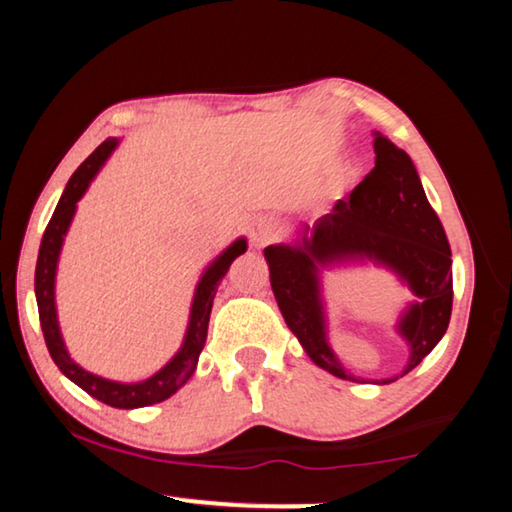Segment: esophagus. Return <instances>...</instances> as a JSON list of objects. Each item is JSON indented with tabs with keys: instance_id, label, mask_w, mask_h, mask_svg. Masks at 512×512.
I'll use <instances>...</instances> for the list:
<instances>
[{
	"instance_id": "1",
	"label": "esophagus",
	"mask_w": 512,
	"mask_h": 512,
	"mask_svg": "<svg viewBox=\"0 0 512 512\" xmlns=\"http://www.w3.org/2000/svg\"><path fill=\"white\" fill-rule=\"evenodd\" d=\"M275 230H277V225L271 216H259V219L250 223V228H248L250 246H253L255 250L266 248L275 239Z\"/></svg>"
}]
</instances>
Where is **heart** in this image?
<instances>
[{
	"label": "heart",
	"mask_w": 512,
	"mask_h": 512,
	"mask_svg": "<svg viewBox=\"0 0 512 512\" xmlns=\"http://www.w3.org/2000/svg\"><path fill=\"white\" fill-rule=\"evenodd\" d=\"M350 180H352V162L350 160H341L332 171H329L327 185H325L327 194L329 196H341L345 189H348Z\"/></svg>",
	"instance_id": "1"
}]
</instances>
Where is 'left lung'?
<instances>
[{
	"label": "left lung",
	"mask_w": 512,
	"mask_h": 512,
	"mask_svg": "<svg viewBox=\"0 0 512 512\" xmlns=\"http://www.w3.org/2000/svg\"><path fill=\"white\" fill-rule=\"evenodd\" d=\"M372 135L375 169L348 201L336 203L311 228L300 223L289 241L264 248V259L284 323L307 357L339 379L384 386L411 372L443 339L454 289L452 250L413 160L388 137L377 131ZM350 265L384 267L414 293L395 325L410 348V361L393 378L352 376L328 343L322 277L327 270Z\"/></svg>",
	"instance_id": "8db88e82"
}]
</instances>
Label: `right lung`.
Instances as JSON below:
<instances>
[{
  "mask_svg": "<svg viewBox=\"0 0 512 512\" xmlns=\"http://www.w3.org/2000/svg\"><path fill=\"white\" fill-rule=\"evenodd\" d=\"M117 146H119L117 137H108V140L101 146H97V151H94L90 158L72 173V178H69V183L65 187L63 196H60L56 212L51 216V221L45 230V237H42V244L38 250L36 302H38L40 327H42V334H45L47 350L56 366L60 368V372H63L69 381H74L76 386L83 388L85 393L92 395L94 400H99L108 406H115V409H142V406L164 402L167 397L180 391V388L189 381V377L194 375V370L198 366V357H201V352L205 348L207 325H210L216 289H219V282L223 280L225 273H228L230 264L235 262L239 255L246 253L248 241L246 237H237L228 248L221 250V253L205 266V271L196 282L183 343H180L178 352L173 354V357L164 363L158 372H153L151 377H146L142 381H115V379L94 375V372L79 366V363L69 357V350L58 323V309H56L58 262H60V253H63V244L69 232V225H72L76 207H79V201L85 196V192H88L92 180L99 176L103 164L108 162V158Z\"/></svg>",
  "mask_w": 512,
  "mask_h": 512,
  "instance_id": "right-lung-1",
  "label": "right lung"
}]
</instances>
